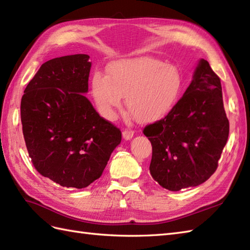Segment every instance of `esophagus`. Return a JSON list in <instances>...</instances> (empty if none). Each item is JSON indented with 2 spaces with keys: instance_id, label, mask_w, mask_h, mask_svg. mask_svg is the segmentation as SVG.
I'll list each match as a JSON object with an SVG mask.
<instances>
[{
  "instance_id": "1",
  "label": "esophagus",
  "mask_w": 250,
  "mask_h": 250,
  "mask_svg": "<svg viewBox=\"0 0 250 250\" xmlns=\"http://www.w3.org/2000/svg\"><path fill=\"white\" fill-rule=\"evenodd\" d=\"M123 136H124L125 139H126V141H127V139H131L133 136H134V131L125 129V130H124V132H123Z\"/></svg>"
}]
</instances>
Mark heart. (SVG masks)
<instances>
[{
	"label": "heart",
	"mask_w": 250,
	"mask_h": 250,
	"mask_svg": "<svg viewBox=\"0 0 250 250\" xmlns=\"http://www.w3.org/2000/svg\"><path fill=\"white\" fill-rule=\"evenodd\" d=\"M182 77L176 66L149 56L115 62L107 77L96 72L91 95L99 113L113 119L125 97L129 113L139 123L155 121L169 113L179 101Z\"/></svg>",
	"instance_id": "obj_1"
}]
</instances>
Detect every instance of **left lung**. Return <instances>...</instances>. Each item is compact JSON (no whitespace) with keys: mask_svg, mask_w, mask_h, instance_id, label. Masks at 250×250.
Here are the masks:
<instances>
[{"mask_svg":"<svg viewBox=\"0 0 250 250\" xmlns=\"http://www.w3.org/2000/svg\"><path fill=\"white\" fill-rule=\"evenodd\" d=\"M152 145L150 173L177 191L206 182L218 166L229 136L220 79L201 59L182 98L163 119L146 125Z\"/></svg>","mask_w":250,"mask_h":250,"instance_id":"left-lung-1","label":"left lung"}]
</instances>
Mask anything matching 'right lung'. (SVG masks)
Returning a JSON list of instances; mask_svg holds the SVG:
<instances>
[{"label": "right lung", "mask_w": 250, "mask_h": 250, "mask_svg": "<svg viewBox=\"0 0 250 250\" xmlns=\"http://www.w3.org/2000/svg\"><path fill=\"white\" fill-rule=\"evenodd\" d=\"M88 60L75 54L45 62L21 99L22 131L32 163L63 188H84L100 178L121 142V131L84 96Z\"/></svg>", "instance_id": "add662e5"}]
</instances>
